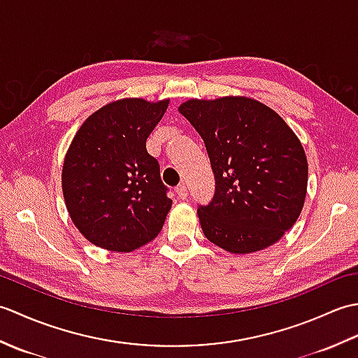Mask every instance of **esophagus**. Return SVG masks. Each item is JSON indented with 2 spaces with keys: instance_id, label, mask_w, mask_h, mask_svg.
Segmentation results:
<instances>
[{
  "instance_id": "34e87169",
  "label": "esophagus",
  "mask_w": 358,
  "mask_h": 358,
  "mask_svg": "<svg viewBox=\"0 0 358 358\" xmlns=\"http://www.w3.org/2000/svg\"><path fill=\"white\" fill-rule=\"evenodd\" d=\"M175 192H177L180 200H186L187 199V187H186V185L177 186V189H175Z\"/></svg>"
}]
</instances>
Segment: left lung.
<instances>
[{
  "mask_svg": "<svg viewBox=\"0 0 358 358\" xmlns=\"http://www.w3.org/2000/svg\"><path fill=\"white\" fill-rule=\"evenodd\" d=\"M206 146L214 199L199 206L203 234L232 254L277 243L306 199L308 159L275 110L246 96L189 100L178 108Z\"/></svg>",
  "mask_w": 358,
  "mask_h": 358,
  "instance_id": "1",
  "label": "left lung"
}]
</instances>
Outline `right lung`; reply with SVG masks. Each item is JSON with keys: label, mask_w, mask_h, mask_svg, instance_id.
Masks as SVG:
<instances>
[{"label": "right lung", "mask_w": 358, "mask_h": 358, "mask_svg": "<svg viewBox=\"0 0 358 358\" xmlns=\"http://www.w3.org/2000/svg\"><path fill=\"white\" fill-rule=\"evenodd\" d=\"M169 100L124 98L103 106L73 136L63 195L73 224L92 245L131 252L162 231L172 200L146 140Z\"/></svg>", "instance_id": "right-lung-1"}]
</instances>
